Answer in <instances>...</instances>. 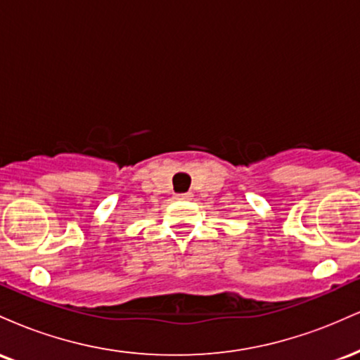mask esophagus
<instances>
[{
	"label": "esophagus",
	"mask_w": 360,
	"mask_h": 360,
	"mask_svg": "<svg viewBox=\"0 0 360 360\" xmlns=\"http://www.w3.org/2000/svg\"><path fill=\"white\" fill-rule=\"evenodd\" d=\"M176 198H177V200H189V198H191V194H189V193L176 194Z\"/></svg>",
	"instance_id": "esophagus-1"
}]
</instances>
